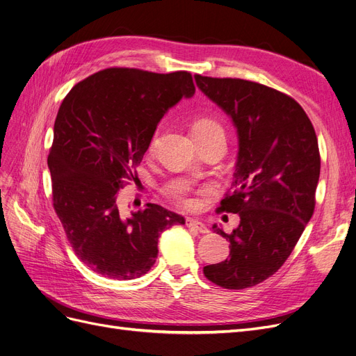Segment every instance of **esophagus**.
Returning a JSON list of instances; mask_svg holds the SVG:
<instances>
[{
    "instance_id": "esophagus-1",
    "label": "esophagus",
    "mask_w": 356,
    "mask_h": 356,
    "mask_svg": "<svg viewBox=\"0 0 356 356\" xmlns=\"http://www.w3.org/2000/svg\"><path fill=\"white\" fill-rule=\"evenodd\" d=\"M187 226L188 227H191V229H194V231H198L200 234H207L209 232V229H207V226L204 225V223H202V222H198V220H194V219H187Z\"/></svg>"
}]
</instances>
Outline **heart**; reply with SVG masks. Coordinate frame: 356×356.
Wrapping results in <instances>:
<instances>
[{"label":"heart","mask_w":356,"mask_h":356,"mask_svg":"<svg viewBox=\"0 0 356 356\" xmlns=\"http://www.w3.org/2000/svg\"><path fill=\"white\" fill-rule=\"evenodd\" d=\"M215 133H223L222 127L219 122L213 121L210 118H198L194 121L193 124V136L195 138H200V137H206L210 134H215ZM156 141H158V133H154L153 137L150 138V143H149V150H153L156 146ZM181 204L187 209H191L194 206V202L190 200V198H184L181 200Z\"/></svg>","instance_id":"heart-1"}]
</instances>
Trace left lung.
Wrapping results in <instances>:
<instances>
[{
    "instance_id": "obj_1",
    "label": "left lung",
    "mask_w": 356,
    "mask_h": 356,
    "mask_svg": "<svg viewBox=\"0 0 356 356\" xmlns=\"http://www.w3.org/2000/svg\"><path fill=\"white\" fill-rule=\"evenodd\" d=\"M198 89L222 108L238 133L231 194L219 210L238 213L225 234L229 259L203 268L225 289L255 286L275 275L301 238L316 207L318 141L302 106L291 96L243 79L194 76Z\"/></svg>"
}]
</instances>
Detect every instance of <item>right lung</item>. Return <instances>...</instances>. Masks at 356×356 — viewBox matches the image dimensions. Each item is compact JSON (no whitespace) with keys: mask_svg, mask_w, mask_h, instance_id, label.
Masks as SVG:
<instances>
[{"mask_svg":"<svg viewBox=\"0 0 356 356\" xmlns=\"http://www.w3.org/2000/svg\"><path fill=\"white\" fill-rule=\"evenodd\" d=\"M194 92L188 71L115 67L84 79L64 97L48 154L52 203L68 243L93 272L117 280L146 275L158 257L159 235L186 223L152 203L127 218L118 191L125 179L137 178L166 111Z\"/></svg>","mask_w":356,"mask_h":356,"instance_id":"1","label":"right lung"}]
</instances>
